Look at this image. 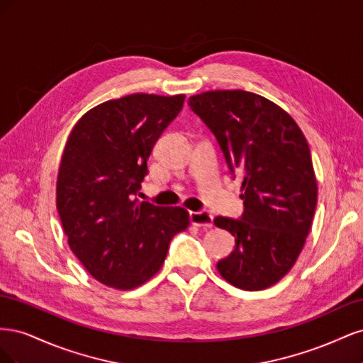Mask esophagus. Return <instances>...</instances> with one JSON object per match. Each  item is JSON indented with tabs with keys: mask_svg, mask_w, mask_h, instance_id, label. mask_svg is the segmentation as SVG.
Returning <instances> with one entry per match:
<instances>
[{
	"mask_svg": "<svg viewBox=\"0 0 363 363\" xmlns=\"http://www.w3.org/2000/svg\"><path fill=\"white\" fill-rule=\"evenodd\" d=\"M189 219H191V223L194 225H199V227H203V228L213 227V216L208 213V212H206V211L191 212L189 213Z\"/></svg>",
	"mask_w": 363,
	"mask_h": 363,
	"instance_id": "esophagus-1",
	"label": "esophagus"
}]
</instances>
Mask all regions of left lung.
<instances>
[{
    "instance_id": "obj_1",
    "label": "left lung",
    "mask_w": 363,
    "mask_h": 363,
    "mask_svg": "<svg viewBox=\"0 0 363 363\" xmlns=\"http://www.w3.org/2000/svg\"><path fill=\"white\" fill-rule=\"evenodd\" d=\"M188 104L216 138L233 179L242 177V215L215 218L236 239L216 268L239 289H267L294 267L312 225L318 188L309 145L295 121L260 95L211 91Z\"/></svg>"
}]
</instances>
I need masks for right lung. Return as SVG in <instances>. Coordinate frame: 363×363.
<instances>
[{"mask_svg":"<svg viewBox=\"0 0 363 363\" xmlns=\"http://www.w3.org/2000/svg\"><path fill=\"white\" fill-rule=\"evenodd\" d=\"M184 95L133 94L87 112L65 147L57 211L68 244L91 276L133 289L162 268L171 239L189 225L182 207L139 201L152 147Z\"/></svg>","mask_w":363,"mask_h":363,"instance_id":"right-lung-1","label":"right lung"}]
</instances>
